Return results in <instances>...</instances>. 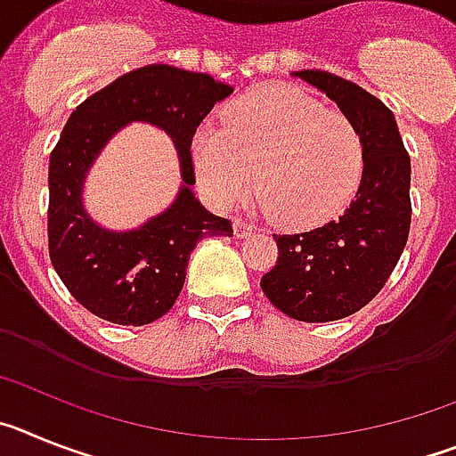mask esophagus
I'll list each match as a JSON object with an SVG mask.
<instances>
[{"mask_svg": "<svg viewBox=\"0 0 456 456\" xmlns=\"http://www.w3.org/2000/svg\"><path fill=\"white\" fill-rule=\"evenodd\" d=\"M232 228H235V235L240 237V240H244V237H251L253 232H256V225L247 219H240V216L232 221Z\"/></svg>", "mask_w": 456, "mask_h": 456, "instance_id": "esophagus-1", "label": "esophagus"}]
</instances>
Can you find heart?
Wrapping results in <instances>:
<instances>
[{
	"label": "heart",
	"instance_id": "heart-1",
	"mask_svg": "<svg viewBox=\"0 0 456 456\" xmlns=\"http://www.w3.org/2000/svg\"><path fill=\"white\" fill-rule=\"evenodd\" d=\"M191 159L219 208L247 199L256 180L269 216L304 228L331 219L347 203L363 171V139L340 109L272 84L232 104L224 130L200 127Z\"/></svg>",
	"mask_w": 456,
	"mask_h": 456
}]
</instances>
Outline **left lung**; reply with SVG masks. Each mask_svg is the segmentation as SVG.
Wrapping results in <instances>:
<instances>
[{
	"label": "left lung",
	"mask_w": 456,
	"mask_h": 456,
	"mask_svg": "<svg viewBox=\"0 0 456 456\" xmlns=\"http://www.w3.org/2000/svg\"><path fill=\"white\" fill-rule=\"evenodd\" d=\"M347 114L363 139V175L349 208L320 228L273 235L278 260L260 281L267 299L299 322H333L368 305L400 260L411 228V159L388 107L358 84L299 70Z\"/></svg>",
	"instance_id": "8db88e82"
}]
</instances>
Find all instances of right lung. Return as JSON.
I'll list each match as a JSON object with an SVG mask.
<instances>
[{"label": "right lung", "instance_id": "obj_1", "mask_svg": "<svg viewBox=\"0 0 456 456\" xmlns=\"http://www.w3.org/2000/svg\"><path fill=\"white\" fill-rule=\"evenodd\" d=\"M232 86L167 63L136 68L93 93L68 118L50 155L47 244L68 292L100 320L141 326L173 308L191 251L205 237H232V224L199 203L191 141L200 120ZM132 119L157 124L179 148V199L136 232H104L86 215L81 189L106 141Z\"/></svg>", "mask_w": 456, "mask_h": 456}]
</instances>
